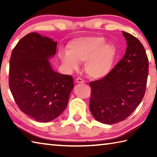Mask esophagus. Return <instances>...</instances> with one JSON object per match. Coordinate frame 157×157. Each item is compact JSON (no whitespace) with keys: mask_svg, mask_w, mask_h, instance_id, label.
Returning <instances> with one entry per match:
<instances>
[{"mask_svg":"<svg viewBox=\"0 0 157 157\" xmlns=\"http://www.w3.org/2000/svg\"><path fill=\"white\" fill-rule=\"evenodd\" d=\"M75 81H76L77 83H84V79H82L81 78H78L75 79Z\"/></svg>","mask_w":157,"mask_h":157,"instance_id":"obj_1","label":"esophagus"}]
</instances>
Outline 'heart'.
Instances as JSON below:
<instances>
[{"label": "heart", "instance_id": "heart-1", "mask_svg": "<svg viewBox=\"0 0 157 157\" xmlns=\"http://www.w3.org/2000/svg\"><path fill=\"white\" fill-rule=\"evenodd\" d=\"M62 62L70 71L77 70L79 63H84V70L90 78L102 79L112 68L116 49L105 44L102 36H84L74 39L66 45V52L61 51Z\"/></svg>", "mask_w": 157, "mask_h": 157}]
</instances>
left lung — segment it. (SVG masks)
Masks as SVG:
<instances>
[{
  "mask_svg": "<svg viewBox=\"0 0 157 157\" xmlns=\"http://www.w3.org/2000/svg\"><path fill=\"white\" fill-rule=\"evenodd\" d=\"M127 41L124 57L108 75L90 82V111L100 123L113 124L134 112L145 95L148 59L144 47L131 34L123 32Z\"/></svg>",
  "mask_w": 157,
  "mask_h": 157,
  "instance_id": "left-lung-1",
  "label": "left lung"
}]
</instances>
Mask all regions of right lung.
<instances>
[{
  "label": "right lung",
  "mask_w": 157,
  "mask_h": 157,
  "mask_svg": "<svg viewBox=\"0 0 157 157\" xmlns=\"http://www.w3.org/2000/svg\"><path fill=\"white\" fill-rule=\"evenodd\" d=\"M57 42L31 33L13 49L9 85L20 109L34 120L47 123L67 107L73 89L72 76L53 70L49 59L56 54Z\"/></svg>",
  "instance_id": "obj_1"
}]
</instances>
